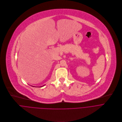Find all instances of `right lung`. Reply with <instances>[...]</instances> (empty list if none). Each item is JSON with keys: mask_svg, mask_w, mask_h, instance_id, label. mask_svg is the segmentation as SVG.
Returning <instances> with one entry per match:
<instances>
[{"mask_svg": "<svg viewBox=\"0 0 122 122\" xmlns=\"http://www.w3.org/2000/svg\"><path fill=\"white\" fill-rule=\"evenodd\" d=\"M43 86H41V87H42Z\"/></svg>", "mask_w": 122, "mask_h": 122, "instance_id": "add662e5", "label": "right lung"}]
</instances>
